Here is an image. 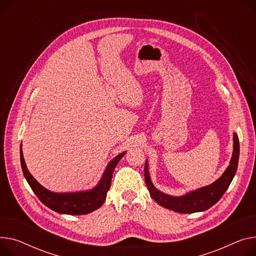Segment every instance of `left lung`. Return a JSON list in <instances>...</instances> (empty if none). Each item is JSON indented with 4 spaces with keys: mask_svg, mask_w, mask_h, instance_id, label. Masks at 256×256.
Masks as SVG:
<instances>
[{
    "mask_svg": "<svg viewBox=\"0 0 256 256\" xmlns=\"http://www.w3.org/2000/svg\"><path fill=\"white\" fill-rule=\"evenodd\" d=\"M232 140L234 151L232 154V158L230 160V164L226 168L224 174L213 183L207 186H202L200 188L180 196L166 194L158 190L156 187L153 185L149 174L148 162L146 160L144 173L145 182L149 190L150 196L158 204H160L162 207L166 208L168 210H173L178 213H196L206 211L209 208H211L221 198V196L224 194L236 172L240 156V143L236 132H234Z\"/></svg>",
    "mask_w": 256,
    "mask_h": 256,
    "instance_id": "obj_1",
    "label": "left lung"
}]
</instances>
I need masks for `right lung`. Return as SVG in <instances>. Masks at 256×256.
Instances as JSON below:
<instances>
[{"mask_svg": "<svg viewBox=\"0 0 256 256\" xmlns=\"http://www.w3.org/2000/svg\"><path fill=\"white\" fill-rule=\"evenodd\" d=\"M124 154L126 151L119 153L118 156L110 160L103 175H102V178L94 188L76 192H54L45 188L28 172L20 145V164L22 173L32 192H35L39 200L49 209L60 214L68 215L88 214L103 205L107 196V192L111 186V179L114 168Z\"/></svg>", "mask_w": 256, "mask_h": 256, "instance_id": "right-lung-1", "label": "right lung"}]
</instances>
